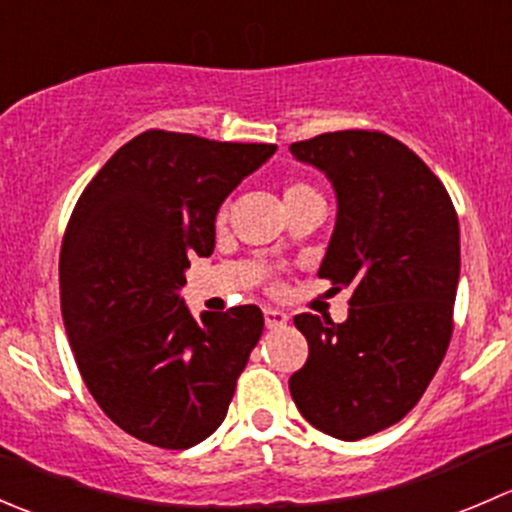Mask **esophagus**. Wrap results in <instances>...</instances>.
<instances>
[{
	"label": "esophagus",
	"instance_id": "obj_1",
	"mask_svg": "<svg viewBox=\"0 0 512 512\" xmlns=\"http://www.w3.org/2000/svg\"><path fill=\"white\" fill-rule=\"evenodd\" d=\"M287 322H289V317H287V312H282V309H275V307L265 309V327L267 329H282Z\"/></svg>",
	"mask_w": 512,
	"mask_h": 512
}]
</instances>
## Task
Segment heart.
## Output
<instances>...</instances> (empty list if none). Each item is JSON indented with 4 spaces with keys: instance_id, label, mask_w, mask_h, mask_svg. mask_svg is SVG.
Here are the masks:
<instances>
[{
    "instance_id": "heart-1",
    "label": "heart",
    "mask_w": 512,
    "mask_h": 512,
    "mask_svg": "<svg viewBox=\"0 0 512 512\" xmlns=\"http://www.w3.org/2000/svg\"><path fill=\"white\" fill-rule=\"evenodd\" d=\"M282 198H285V205H292L299 203V200L319 198V193L307 183H287L285 190H282ZM220 220H223V213H220Z\"/></svg>"
}]
</instances>
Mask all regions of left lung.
Listing matches in <instances>:
<instances>
[{
  "instance_id": "1",
  "label": "left lung",
  "mask_w": 512,
  "mask_h": 512,
  "mask_svg": "<svg viewBox=\"0 0 512 512\" xmlns=\"http://www.w3.org/2000/svg\"><path fill=\"white\" fill-rule=\"evenodd\" d=\"M289 151L332 183L337 223L319 277L352 289L342 324L294 317L309 356L289 394L314 428L359 441L409 414L446 356L458 215L431 168L386 133H322Z\"/></svg>"
}]
</instances>
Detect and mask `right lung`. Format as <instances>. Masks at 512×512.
I'll list each match as a JSON object with an SVG mask.
<instances>
[{
	"label": "right lung",
	"mask_w": 512,
	"mask_h": 512,
	"mask_svg": "<svg viewBox=\"0 0 512 512\" xmlns=\"http://www.w3.org/2000/svg\"><path fill=\"white\" fill-rule=\"evenodd\" d=\"M270 143L146 131L86 185L59 260L61 314L103 414L160 448H190L223 423L260 342V307L193 317L190 257H210L227 195L275 156Z\"/></svg>",
	"instance_id": "right-lung-1"
}]
</instances>
